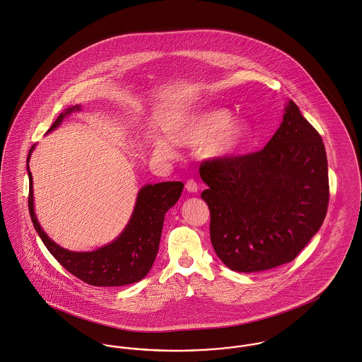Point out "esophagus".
I'll return each instance as SVG.
<instances>
[{"mask_svg": "<svg viewBox=\"0 0 362 362\" xmlns=\"http://www.w3.org/2000/svg\"><path fill=\"white\" fill-rule=\"evenodd\" d=\"M186 190H187L189 193H197V192H198V185L195 183V180L190 179V180L186 182Z\"/></svg>", "mask_w": 362, "mask_h": 362, "instance_id": "34e87169", "label": "esophagus"}]
</instances>
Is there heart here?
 <instances>
[{"instance_id":"obj_1","label":"heart","mask_w":362,"mask_h":362,"mask_svg":"<svg viewBox=\"0 0 362 362\" xmlns=\"http://www.w3.org/2000/svg\"><path fill=\"white\" fill-rule=\"evenodd\" d=\"M250 122L233 118L223 107H212L189 115L173 132V138L186 147H201L202 157L208 160H226L235 156L250 141ZM160 151H169L165 143H158Z\"/></svg>"}]
</instances>
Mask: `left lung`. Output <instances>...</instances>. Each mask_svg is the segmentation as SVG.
Segmentation results:
<instances>
[{
  "instance_id": "obj_1",
  "label": "left lung",
  "mask_w": 362,
  "mask_h": 362,
  "mask_svg": "<svg viewBox=\"0 0 362 362\" xmlns=\"http://www.w3.org/2000/svg\"><path fill=\"white\" fill-rule=\"evenodd\" d=\"M199 175L211 212V243L238 273L292 262L320 230L329 201L328 161L320 134L289 100L263 150L206 161Z\"/></svg>"
}]
</instances>
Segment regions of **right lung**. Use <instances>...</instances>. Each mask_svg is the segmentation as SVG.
<instances>
[{
    "label": "right lung",
    "instance_id": "obj_1",
    "mask_svg": "<svg viewBox=\"0 0 362 362\" xmlns=\"http://www.w3.org/2000/svg\"><path fill=\"white\" fill-rule=\"evenodd\" d=\"M81 105L67 107L56 118L47 134L56 129L70 114L81 112ZM34 147L30 148L28 156V211L33 226L47 250L69 273L89 285L122 286L144 279L158 252L164 216L180 198L185 185L182 182H163L143 186L129 222L115 240L99 250L74 252L62 248L52 241L40 226L34 212L33 176L28 167Z\"/></svg>",
    "mask_w": 362,
    "mask_h": 362
}]
</instances>
